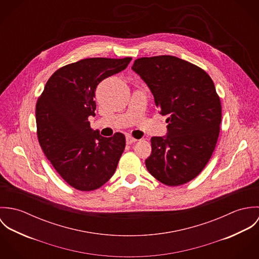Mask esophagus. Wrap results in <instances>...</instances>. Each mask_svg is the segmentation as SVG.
<instances>
[{
	"instance_id": "1",
	"label": "esophagus",
	"mask_w": 259,
	"mask_h": 259,
	"mask_svg": "<svg viewBox=\"0 0 259 259\" xmlns=\"http://www.w3.org/2000/svg\"><path fill=\"white\" fill-rule=\"evenodd\" d=\"M125 142H126V145H132V144L136 143L137 140L134 139V138H132L131 136H127V137L125 138Z\"/></svg>"
}]
</instances>
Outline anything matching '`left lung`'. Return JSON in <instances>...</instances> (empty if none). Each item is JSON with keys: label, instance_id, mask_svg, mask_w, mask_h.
Returning <instances> with one entry per match:
<instances>
[{"label": "left lung", "instance_id": "left-lung-1", "mask_svg": "<svg viewBox=\"0 0 259 259\" xmlns=\"http://www.w3.org/2000/svg\"><path fill=\"white\" fill-rule=\"evenodd\" d=\"M132 70L148 84L161 115L165 137L151 138L149 174L163 185H184L208 162L219 139L222 104L211 77L174 56L141 58Z\"/></svg>", "mask_w": 259, "mask_h": 259}]
</instances>
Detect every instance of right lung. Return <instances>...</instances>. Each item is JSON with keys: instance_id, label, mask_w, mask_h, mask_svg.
I'll return each mask as SVG.
<instances>
[{"instance_id": "obj_1", "label": "right lung", "mask_w": 259, "mask_h": 259, "mask_svg": "<svg viewBox=\"0 0 259 259\" xmlns=\"http://www.w3.org/2000/svg\"><path fill=\"white\" fill-rule=\"evenodd\" d=\"M132 58H91L67 65L47 81L36 106L38 143L58 174L75 189L95 190L113 176L125 138L91 127L98 84L123 71Z\"/></svg>"}]
</instances>
